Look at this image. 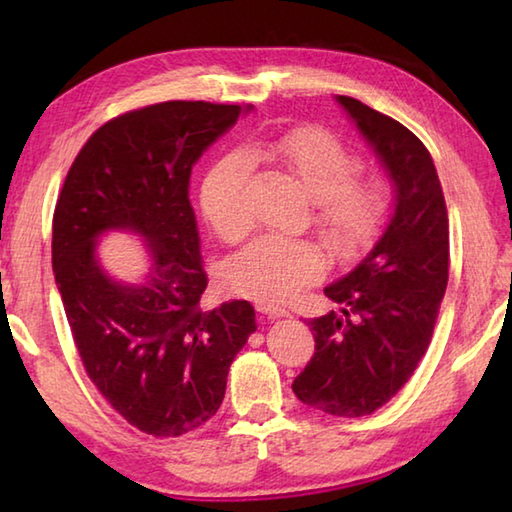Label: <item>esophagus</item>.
I'll return each instance as SVG.
<instances>
[{
	"label": "esophagus",
	"instance_id": "obj_1",
	"mask_svg": "<svg viewBox=\"0 0 512 512\" xmlns=\"http://www.w3.org/2000/svg\"><path fill=\"white\" fill-rule=\"evenodd\" d=\"M257 312H262V314H266L268 319H279V317H288V312H286V308H279V306H270V303H257Z\"/></svg>",
	"mask_w": 512,
	"mask_h": 512
}]
</instances>
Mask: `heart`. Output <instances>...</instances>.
<instances>
[{
	"label": "heart",
	"instance_id": "obj_1",
	"mask_svg": "<svg viewBox=\"0 0 512 512\" xmlns=\"http://www.w3.org/2000/svg\"><path fill=\"white\" fill-rule=\"evenodd\" d=\"M253 162H270L295 178L317 206V224L328 242L343 253L367 246L383 228L389 213V191L383 182H356L361 169L350 149L319 129H297L270 140H255L228 151L206 171L200 202L215 233L235 242L250 228L246 189ZM323 270L319 248L303 239L257 237L228 259L224 286L255 301L279 303L317 279Z\"/></svg>",
	"mask_w": 512,
	"mask_h": 512
}]
</instances>
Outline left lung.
<instances>
[{"label": "left lung", "instance_id": "1", "mask_svg": "<svg viewBox=\"0 0 512 512\" xmlns=\"http://www.w3.org/2000/svg\"><path fill=\"white\" fill-rule=\"evenodd\" d=\"M394 189L387 222L350 273L323 288L339 303L308 321L314 354L292 383L303 405L361 418L411 378L449 281V217L433 158L405 125L336 96Z\"/></svg>", "mask_w": 512, "mask_h": 512}]
</instances>
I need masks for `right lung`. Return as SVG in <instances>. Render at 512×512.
Here are the masks:
<instances>
[{"label": "right lung", "instance_id": "1", "mask_svg": "<svg viewBox=\"0 0 512 512\" xmlns=\"http://www.w3.org/2000/svg\"><path fill=\"white\" fill-rule=\"evenodd\" d=\"M253 105L169 101L114 118L90 136L52 220V270L85 372L105 400L156 438L215 416L237 352L257 330L248 301L200 308L206 290L191 169ZM136 234L148 270L114 278L98 244Z\"/></svg>", "mask_w": 512, "mask_h": 512}]
</instances>
